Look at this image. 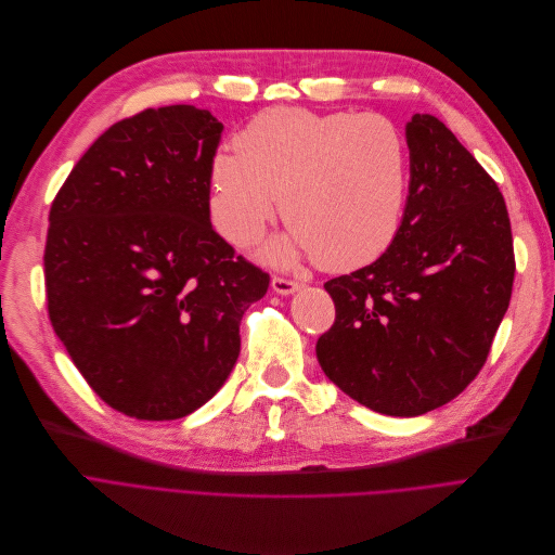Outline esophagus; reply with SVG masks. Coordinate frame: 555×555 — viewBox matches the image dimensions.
<instances>
[{"instance_id":"esophagus-1","label":"esophagus","mask_w":555,"mask_h":555,"mask_svg":"<svg viewBox=\"0 0 555 555\" xmlns=\"http://www.w3.org/2000/svg\"><path fill=\"white\" fill-rule=\"evenodd\" d=\"M271 286H273V292L275 294H280V296H292V294H296L298 288L302 286L298 280H288V278H273L271 280Z\"/></svg>"}]
</instances>
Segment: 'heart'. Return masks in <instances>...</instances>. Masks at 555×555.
<instances>
[{"label": "heart", "mask_w": 555, "mask_h": 555, "mask_svg": "<svg viewBox=\"0 0 555 555\" xmlns=\"http://www.w3.org/2000/svg\"><path fill=\"white\" fill-rule=\"evenodd\" d=\"M209 165V215L236 248L257 244L280 212L294 225L263 257L288 267L319 255L330 271L382 257L400 232L411 153L404 130L377 113H259Z\"/></svg>", "instance_id": "b5f03b06"}]
</instances>
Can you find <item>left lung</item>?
Instances as JSON below:
<instances>
[{
    "label": "left lung",
    "mask_w": 555,
    "mask_h": 555,
    "mask_svg": "<svg viewBox=\"0 0 555 555\" xmlns=\"http://www.w3.org/2000/svg\"><path fill=\"white\" fill-rule=\"evenodd\" d=\"M411 182L390 248L325 282L334 325L323 373L359 404L415 417L452 402L483 367L515 278L506 201L434 115L406 124Z\"/></svg>",
    "instance_id": "1"
}]
</instances>
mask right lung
I'll return each instance as SVG.
<instances>
[{
	"instance_id": "obj_1",
	"label": "right lung",
	"mask_w": 555,
	"mask_h": 555,
	"mask_svg": "<svg viewBox=\"0 0 555 555\" xmlns=\"http://www.w3.org/2000/svg\"><path fill=\"white\" fill-rule=\"evenodd\" d=\"M223 124L165 105L113 124L51 203L49 321L78 373L138 420L194 413L225 384L269 273L209 223Z\"/></svg>"
}]
</instances>
